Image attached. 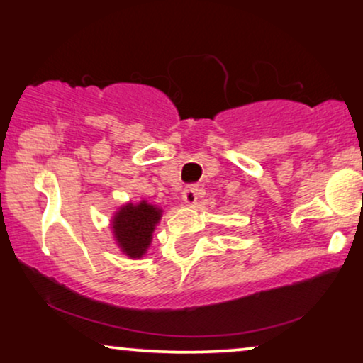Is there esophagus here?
Here are the masks:
<instances>
[{"mask_svg": "<svg viewBox=\"0 0 363 363\" xmlns=\"http://www.w3.org/2000/svg\"><path fill=\"white\" fill-rule=\"evenodd\" d=\"M197 195H199V187L197 186H187L184 189L182 192V200L186 203H195V200H197Z\"/></svg>", "mask_w": 363, "mask_h": 363, "instance_id": "esophagus-1", "label": "esophagus"}]
</instances>
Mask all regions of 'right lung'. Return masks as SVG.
Listing matches in <instances>:
<instances>
[{
  "mask_svg": "<svg viewBox=\"0 0 363 363\" xmlns=\"http://www.w3.org/2000/svg\"><path fill=\"white\" fill-rule=\"evenodd\" d=\"M163 210L147 203V200L121 206L111 221L113 234L121 250L130 258L145 255Z\"/></svg>",
  "mask_w": 363,
  "mask_h": 363,
  "instance_id": "right-lung-1",
  "label": "right lung"
}]
</instances>
